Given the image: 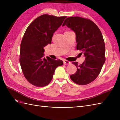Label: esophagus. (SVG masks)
<instances>
[{
    "label": "esophagus",
    "mask_w": 120,
    "mask_h": 120,
    "mask_svg": "<svg viewBox=\"0 0 120 120\" xmlns=\"http://www.w3.org/2000/svg\"><path fill=\"white\" fill-rule=\"evenodd\" d=\"M64 64L65 65H68V64H71V62H70L68 60H64Z\"/></svg>",
    "instance_id": "1"
}]
</instances>
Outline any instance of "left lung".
<instances>
[{"instance_id":"1","label":"left lung","mask_w":120,"mask_h":120,"mask_svg":"<svg viewBox=\"0 0 120 120\" xmlns=\"http://www.w3.org/2000/svg\"><path fill=\"white\" fill-rule=\"evenodd\" d=\"M64 25L75 32L77 49L81 50L85 57L82 64L72 63L77 68V71L71 75L70 78L79 85L89 84L99 75L106 60L102 34L92 20L81 17H68L62 26Z\"/></svg>"}]
</instances>
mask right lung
Wrapping results in <instances>:
<instances>
[{
	"instance_id": "1",
	"label": "right lung",
	"mask_w": 120,
	"mask_h": 120,
	"mask_svg": "<svg viewBox=\"0 0 120 120\" xmlns=\"http://www.w3.org/2000/svg\"><path fill=\"white\" fill-rule=\"evenodd\" d=\"M67 16L43 14L34 19L25 31L20 45L19 62L25 78L31 84L43 87L51 82L61 60L44 57L45 48L51 43L53 34Z\"/></svg>"
}]
</instances>
